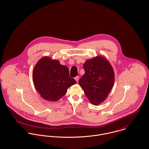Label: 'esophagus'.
I'll use <instances>...</instances> for the list:
<instances>
[{
    "mask_svg": "<svg viewBox=\"0 0 149 149\" xmlns=\"http://www.w3.org/2000/svg\"><path fill=\"white\" fill-rule=\"evenodd\" d=\"M79 79V76H77V77H76L75 78V80L77 81V83L78 82Z\"/></svg>",
    "mask_w": 149,
    "mask_h": 149,
    "instance_id": "obj_1",
    "label": "esophagus"
}]
</instances>
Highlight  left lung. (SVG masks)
Segmentation results:
<instances>
[{"mask_svg": "<svg viewBox=\"0 0 149 149\" xmlns=\"http://www.w3.org/2000/svg\"><path fill=\"white\" fill-rule=\"evenodd\" d=\"M85 73L79 80L86 96L94 105H99L107 98L113 86L114 71L109 62L97 56L86 61Z\"/></svg>", "mask_w": 149, "mask_h": 149, "instance_id": "1", "label": "left lung"}]
</instances>
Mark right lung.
<instances>
[{"label":"right lung","instance_id":"right-lung-1","mask_svg":"<svg viewBox=\"0 0 149 149\" xmlns=\"http://www.w3.org/2000/svg\"><path fill=\"white\" fill-rule=\"evenodd\" d=\"M33 81L42 98L57 101L63 96L75 80L69 75V70L57 60L45 57L37 62L33 71Z\"/></svg>","mask_w":149,"mask_h":149}]
</instances>
